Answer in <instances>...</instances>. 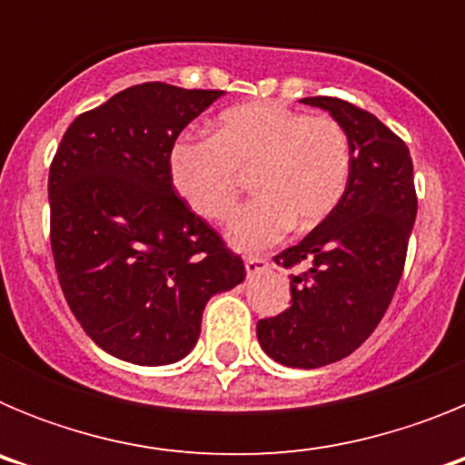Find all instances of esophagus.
I'll return each instance as SVG.
<instances>
[{
	"mask_svg": "<svg viewBox=\"0 0 465 465\" xmlns=\"http://www.w3.org/2000/svg\"><path fill=\"white\" fill-rule=\"evenodd\" d=\"M244 268H246V274L252 277V274H258V272H262V270H268L270 261L265 256H246Z\"/></svg>",
	"mask_w": 465,
	"mask_h": 465,
	"instance_id": "obj_1",
	"label": "esophagus"
}]
</instances>
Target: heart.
Segmentation results:
<instances>
[{"mask_svg": "<svg viewBox=\"0 0 465 465\" xmlns=\"http://www.w3.org/2000/svg\"><path fill=\"white\" fill-rule=\"evenodd\" d=\"M167 167L179 197L209 221L228 219L242 174H253L258 195L228 225V240L253 252L335 212L351 174V149L335 118L256 102L223 111L213 137L182 134Z\"/></svg>", "mask_w": 465, "mask_h": 465, "instance_id": "1", "label": "heart"}]
</instances>
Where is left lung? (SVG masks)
<instances>
[{"instance_id": "8db88e82", "label": "left lung", "mask_w": 465, "mask_h": 465, "mask_svg": "<svg viewBox=\"0 0 465 465\" xmlns=\"http://www.w3.org/2000/svg\"><path fill=\"white\" fill-rule=\"evenodd\" d=\"M349 137L351 174L342 203L295 246L274 256L291 270V307L261 319L258 342L289 368H322L371 338L391 305L417 219L410 149L371 111L338 97H305Z\"/></svg>"}]
</instances>
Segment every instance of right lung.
Instances as JSON below:
<instances>
[{
  "label": "right lung",
  "mask_w": 465,
  "mask_h": 465,
  "mask_svg": "<svg viewBox=\"0 0 465 465\" xmlns=\"http://www.w3.org/2000/svg\"><path fill=\"white\" fill-rule=\"evenodd\" d=\"M223 90L133 85L74 118L48 174L51 249L69 310L116 359L167 365L195 347L207 300L244 262L174 193L172 143Z\"/></svg>",
  "instance_id": "add662e5"
}]
</instances>
